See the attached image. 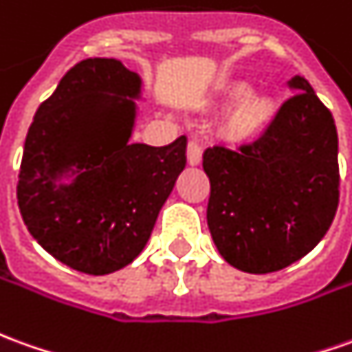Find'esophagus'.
<instances>
[{
	"instance_id": "1",
	"label": "esophagus",
	"mask_w": 352,
	"mask_h": 352,
	"mask_svg": "<svg viewBox=\"0 0 352 352\" xmlns=\"http://www.w3.org/2000/svg\"><path fill=\"white\" fill-rule=\"evenodd\" d=\"M186 160H188L190 166H198L200 160H202V146L195 138L188 140V144H186Z\"/></svg>"
}]
</instances>
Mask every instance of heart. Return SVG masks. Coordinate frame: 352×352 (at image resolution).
Wrapping results in <instances>:
<instances>
[{"label":"heart","mask_w":352,"mask_h":352,"mask_svg":"<svg viewBox=\"0 0 352 352\" xmlns=\"http://www.w3.org/2000/svg\"><path fill=\"white\" fill-rule=\"evenodd\" d=\"M248 92L250 90L246 85H233L227 90L226 96L229 102H243ZM272 116H274V102L270 98L266 96L250 98L231 116L227 123V135L235 140L252 138L272 121Z\"/></svg>","instance_id":"heart-1"}]
</instances>
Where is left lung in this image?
I'll list each match as a JSON object with an SVG mask.
<instances>
[{
    "label": "left lung",
    "mask_w": 352,
    "mask_h": 352,
    "mask_svg": "<svg viewBox=\"0 0 352 352\" xmlns=\"http://www.w3.org/2000/svg\"><path fill=\"white\" fill-rule=\"evenodd\" d=\"M264 135L202 156L208 227L219 254L248 274L291 266L324 239L339 204L337 129L305 76Z\"/></svg>",
    "instance_id": "1"
}]
</instances>
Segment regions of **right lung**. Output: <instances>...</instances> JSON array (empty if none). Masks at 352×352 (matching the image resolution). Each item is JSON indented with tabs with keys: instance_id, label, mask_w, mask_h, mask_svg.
<instances>
[{
	"instance_id": "obj_1",
	"label": "right lung",
	"mask_w": 352,
	"mask_h": 352,
	"mask_svg": "<svg viewBox=\"0 0 352 352\" xmlns=\"http://www.w3.org/2000/svg\"><path fill=\"white\" fill-rule=\"evenodd\" d=\"M140 78L121 61L90 57L69 69L28 129L16 183L25 226L76 272L111 274L148 243L186 164V136L167 146L131 144ZM114 96H111V94ZM71 165L75 184L53 185Z\"/></svg>"
}]
</instances>
